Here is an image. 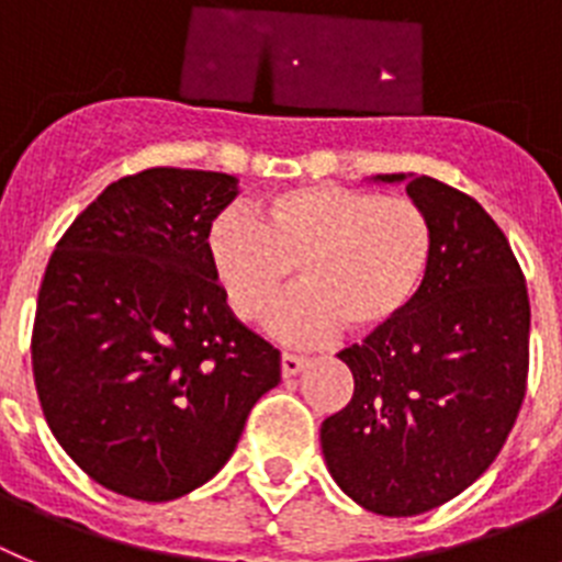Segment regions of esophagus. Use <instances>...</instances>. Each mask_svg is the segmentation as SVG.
I'll use <instances>...</instances> for the list:
<instances>
[{"label": "esophagus", "mask_w": 562, "mask_h": 562, "mask_svg": "<svg viewBox=\"0 0 562 562\" xmlns=\"http://www.w3.org/2000/svg\"><path fill=\"white\" fill-rule=\"evenodd\" d=\"M307 367V358L302 356H293V352H282L280 358V369H282V378H291V375H300L302 369Z\"/></svg>", "instance_id": "1"}]
</instances>
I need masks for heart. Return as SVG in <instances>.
Returning a JSON list of instances; mask_svg holds the SVG:
<instances>
[{
    "label": "heart",
    "mask_w": 562,
    "mask_h": 562,
    "mask_svg": "<svg viewBox=\"0 0 562 562\" xmlns=\"http://www.w3.org/2000/svg\"><path fill=\"white\" fill-rule=\"evenodd\" d=\"M434 226L412 199L344 184L291 187L262 201L260 224L240 212L212 221L210 274L240 322H262L300 269L302 288L277 307L280 341L316 344L350 327L375 336L419 300L434 262Z\"/></svg>",
    "instance_id": "1"
}]
</instances>
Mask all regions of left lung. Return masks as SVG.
Masks as SVG:
<instances>
[{
	"mask_svg": "<svg viewBox=\"0 0 562 562\" xmlns=\"http://www.w3.org/2000/svg\"><path fill=\"white\" fill-rule=\"evenodd\" d=\"M375 179L406 181L437 249L412 311L338 352L356 389L322 423V453L352 502L406 518L468 490L507 442L527 394L529 293L476 199L431 176Z\"/></svg>",
	"mask_w": 562,
	"mask_h": 562,
	"instance_id": "obj_1",
	"label": "left lung"
}]
</instances>
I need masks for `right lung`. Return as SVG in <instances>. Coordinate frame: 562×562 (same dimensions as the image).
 <instances>
[{
  "label": "right lung",
  "instance_id": "obj_1",
  "mask_svg": "<svg viewBox=\"0 0 562 562\" xmlns=\"http://www.w3.org/2000/svg\"><path fill=\"white\" fill-rule=\"evenodd\" d=\"M237 179L150 168L80 212L44 271L33 378L58 445L139 502L210 482L280 383V350L240 325L206 266Z\"/></svg>",
  "mask_w": 562,
  "mask_h": 562
}]
</instances>
